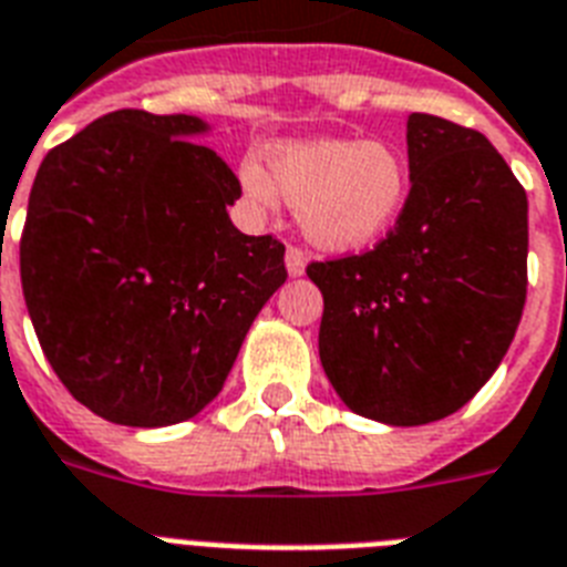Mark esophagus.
Listing matches in <instances>:
<instances>
[{
    "label": "esophagus",
    "instance_id": "1",
    "mask_svg": "<svg viewBox=\"0 0 567 567\" xmlns=\"http://www.w3.org/2000/svg\"><path fill=\"white\" fill-rule=\"evenodd\" d=\"M285 268H288L291 276L306 274V250L297 247V244H288V250H285Z\"/></svg>",
    "mask_w": 567,
    "mask_h": 567
}]
</instances>
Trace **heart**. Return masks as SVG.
Returning a JSON list of instances; mask_svg holds the SVG:
<instances>
[{
	"mask_svg": "<svg viewBox=\"0 0 567 567\" xmlns=\"http://www.w3.org/2000/svg\"><path fill=\"white\" fill-rule=\"evenodd\" d=\"M270 174L241 165V186L259 206L282 195L299 227L326 250H361L379 241L411 195V168L390 142L315 140L270 151Z\"/></svg>",
	"mask_w": 567,
	"mask_h": 567,
	"instance_id": "heart-1",
	"label": "heart"
}]
</instances>
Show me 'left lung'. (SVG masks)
<instances>
[{
    "label": "left lung",
    "mask_w": 567,
    "mask_h": 567,
    "mask_svg": "<svg viewBox=\"0 0 567 567\" xmlns=\"http://www.w3.org/2000/svg\"><path fill=\"white\" fill-rule=\"evenodd\" d=\"M411 195L372 250L311 261L320 361L355 413L425 425L507 355L527 299V192L483 133L408 118Z\"/></svg>",
    "instance_id": "8db88e82"
}]
</instances>
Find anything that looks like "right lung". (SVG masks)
<instances>
[{"mask_svg": "<svg viewBox=\"0 0 567 567\" xmlns=\"http://www.w3.org/2000/svg\"><path fill=\"white\" fill-rule=\"evenodd\" d=\"M204 131L116 110L49 151L31 186L20 276L37 340L63 388L116 425L204 411L288 279L279 238L233 227L241 183L192 142Z\"/></svg>", "mask_w": 567, "mask_h": 567, "instance_id": "add662e5", "label": "right lung"}]
</instances>
